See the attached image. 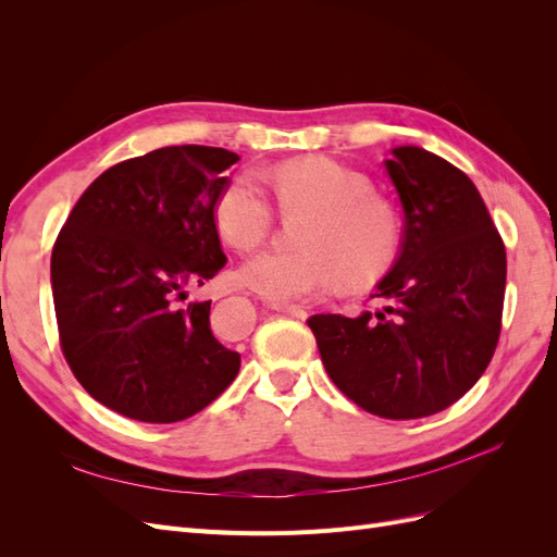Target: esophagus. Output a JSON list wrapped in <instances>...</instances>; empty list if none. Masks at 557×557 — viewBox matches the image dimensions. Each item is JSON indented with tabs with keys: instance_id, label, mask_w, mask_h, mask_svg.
Segmentation results:
<instances>
[{
	"instance_id": "34e87169",
	"label": "esophagus",
	"mask_w": 557,
	"mask_h": 557,
	"mask_svg": "<svg viewBox=\"0 0 557 557\" xmlns=\"http://www.w3.org/2000/svg\"><path fill=\"white\" fill-rule=\"evenodd\" d=\"M274 309L285 313V315H290V318H299V320L307 318V311L301 307H295V305H274Z\"/></svg>"
}]
</instances>
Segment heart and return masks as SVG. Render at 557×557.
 Listing matches in <instances>:
<instances>
[{"instance_id":"obj_1","label":"heart","mask_w":557,"mask_h":557,"mask_svg":"<svg viewBox=\"0 0 557 557\" xmlns=\"http://www.w3.org/2000/svg\"><path fill=\"white\" fill-rule=\"evenodd\" d=\"M285 215H309L299 227L301 250H267L250 258L239 278L272 299L293 305L330 293L344 278L367 285L383 276L399 250V218L372 195V181L332 158H301L272 172ZM215 230L237 250L260 246L274 227L276 211L262 183L244 172L221 190L213 207Z\"/></svg>"}]
</instances>
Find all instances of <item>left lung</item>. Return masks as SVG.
Segmentation results:
<instances>
[{
    "label": "left lung",
    "mask_w": 557,
    "mask_h": 557,
    "mask_svg": "<svg viewBox=\"0 0 557 557\" xmlns=\"http://www.w3.org/2000/svg\"><path fill=\"white\" fill-rule=\"evenodd\" d=\"M404 234L376 285L381 309L307 323L332 383L360 409L411 420L448 409L491 364L499 342L507 250L476 185L418 146L393 148Z\"/></svg>",
    "instance_id": "8db88e82"
}]
</instances>
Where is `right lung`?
I'll return each instance as SVG.
<instances>
[{
  "instance_id": "1",
  "label": "right lung",
  "mask_w": 557,
  "mask_h": 557,
  "mask_svg": "<svg viewBox=\"0 0 557 557\" xmlns=\"http://www.w3.org/2000/svg\"><path fill=\"white\" fill-rule=\"evenodd\" d=\"M237 160L190 144L117 162L58 234L50 283L64 360L115 413L178 423L239 374L242 356L211 332V301L181 307L185 288L227 262L213 207Z\"/></svg>"
}]
</instances>
